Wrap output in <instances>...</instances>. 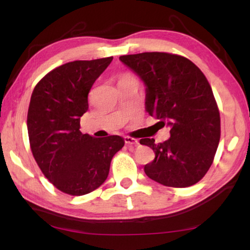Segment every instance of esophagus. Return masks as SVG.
<instances>
[{
    "mask_svg": "<svg viewBox=\"0 0 250 250\" xmlns=\"http://www.w3.org/2000/svg\"><path fill=\"white\" fill-rule=\"evenodd\" d=\"M125 145H128V146H137L139 145V141L137 140V139L131 138V137H125Z\"/></svg>",
    "mask_w": 250,
    "mask_h": 250,
    "instance_id": "obj_1",
    "label": "esophagus"
}]
</instances>
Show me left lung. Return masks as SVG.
I'll return each instance as SVG.
<instances>
[{"label":"left lung","instance_id":"1","mask_svg":"<svg viewBox=\"0 0 250 250\" xmlns=\"http://www.w3.org/2000/svg\"><path fill=\"white\" fill-rule=\"evenodd\" d=\"M146 86V109L170 126L162 143L141 139L155 158L146 174L170 188H188L209 170L221 139V117L208 80L189 59L170 53H141L119 57Z\"/></svg>","mask_w":250,"mask_h":250}]
</instances>
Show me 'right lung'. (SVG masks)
<instances>
[{
	"instance_id": "1",
	"label": "right lung",
	"mask_w": 250,
	"mask_h": 250,
	"mask_svg": "<svg viewBox=\"0 0 250 250\" xmlns=\"http://www.w3.org/2000/svg\"><path fill=\"white\" fill-rule=\"evenodd\" d=\"M113 57L67 62L34 88L27 112L29 146L41 171L59 191L88 194L104 183L111 160L125 146L119 135L94 138L80 132L88 94Z\"/></svg>"
}]
</instances>
